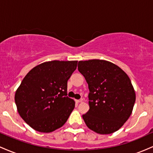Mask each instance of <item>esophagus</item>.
Here are the masks:
<instances>
[{
    "label": "esophagus",
    "instance_id": "34e87169",
    "mask_svg": "<svg viewBox=\"0 0 153 153\" xmlns=\"http://www.w3.org/2000/svg\"><path fill=\"white\" fill-rule=\"evenodd\" d=\"M82 100H75V102L77 103H81L82 102Z\"/></svg>",
    "mask_w": 153,
    "mask_h": 153
}]
</instances>
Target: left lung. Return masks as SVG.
Segmentation results:
<instances>
[{"mask_svg": "<svg viewBox=\"0 0 153 153\" xmlns=\"http://www.w3.org/2000/svg\"><path fill=\"white\" fill-rule=\"evenodd\" d=\"M78 71L88 84V111L82 119L89 129L108 134L129 118L136 95L129 76L114 63L103 59L79 61Z\"/></svg>", "mask_w": 153, "mask_h": 153, "instance_id": "8db88e82", "label": "left lung"}]
</instances>
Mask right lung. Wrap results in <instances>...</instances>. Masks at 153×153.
<instances>
[{
	"mask_svg": "<svg viewBox=\"0 0 153 153\" xmlns=\"http://www.w3.org/2000/svg\"><path fill=\"white\" fill-rule=\"evenodd\" d=\"M78 61H48L23 79L15 94L19 115L34 130L49 133L62 127L75 108L67 96L68 80Z\"/></svg>",
	"mask_w": 153,
	"mask_h": 153,
	"instance_id": "1",
	"label": "right lung"
}]
</instances>
